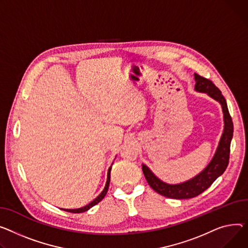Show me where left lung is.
<instances>
[{
  "label": "left lung",
  "instance_id": "1",
  "mask_svg": "<svg viewBox=\"0 0 248 248\" xmlns=\"http://www.w3.org/2000/svg\"><path fill=\"white\" fill-rule=\"evenodd\" d=\"M195 78V90L201 93H206L208 95L213 97L220 103L223 111L224 119V129L221 136L217 151L214 155L210 163L202 171L199 175H196L192 179L186 183L180 185H168L159 180L144 164H142V171L145 179L151 186V187L169 199L174 200H185L192 199L206 190L219 175H221L226 170L229 162L230 154V142L233 136V123L230 117L226 101L222 95L220 90L213 84L209 78H203L200 75L194 74Z\"/></svg>",
  "mask_w": 248,
  "mask_h": 248
}]
</instances>
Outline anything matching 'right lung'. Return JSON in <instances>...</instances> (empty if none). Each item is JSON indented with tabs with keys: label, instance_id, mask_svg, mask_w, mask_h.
Wrapping results in <instances>:
<instances>
[{
	"label": "right lung",
	"instance_id": "add662e5",
	"mask_svg": "<svg viewBox=\"0 0 248 248\" xmlns=\"http://www.w3.org/2000/svg\"><path fill=\"white\" fill-rule=\"evenodd\" d=\"M110 170H111V167L108 169V179H107V184H106V186H105V189L103 190V192L98 195L96 199L94 201H93L91 203H89L88 205L81 207V208H78V209H63L65 211H69V212H72V213H80V212H85L87 210H89L91 207H93V205L97 204L98 202H100L104 197L106 196L107 192H108V186H109V180H110Z\"/></svg>",
	"mask_w": 248,
	"mask_h": 248
}]
</instances>
